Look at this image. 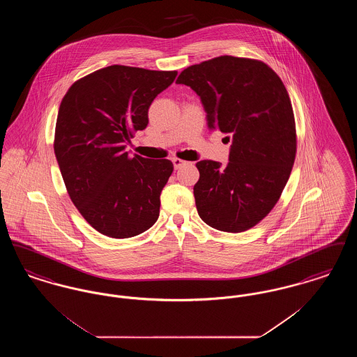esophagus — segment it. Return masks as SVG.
I'll return each mask as SVG.
<instances>
[{"instance_id": "34e87169", "label": "esophagus", "mask_w": 357, "mask_h": 357, "mask_svg": "<svg viewBox=\"0 0 357 357\" xmlns=\"http://www.w3.org/2000/svg\"><path fill=\"white\" fill-rule=\"evenodd\" d=\"M185 163H186V162L182 160V159H179V158H172V165H174V169H175V170L181 169Z\"/></svg>"}]
</instances>
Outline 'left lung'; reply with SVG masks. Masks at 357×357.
Instances as JSON below:
<instances>
[{"label":"left lung","mask_w":357,"mask_h":357,"mask_svg":"<svg viewBox=\"0 0 357 357\" xmlns=\"http://www.w3.org/2000/svg\"><path fill=\"white\" fill-rule=\"evenodd\" d=\"M176 84L199 96L208 130L231 140L226 166L197 163L198 214L217 230L245 231L271 213L294 163L296 124L288 91L265 63L234 56L191 66Z\"/></svg>","instance_id":"obj_1"}]
</instances>
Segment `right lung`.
Masks as SVG:
<instances>
[{"label":"right lung","mask_w":357,"mask_h":357,"mask_svg":"<svg viewBox=\"0 0 357 357\" xmlns=\"http://www.w3.org/2000/svg\"><path fill=\"white\" fill-rule=\"evenodd\" d=\"M176 70L111 66L69 88L59 108L54 155L73 204L93 229L111 238L149 230L172 163L126 151L149 124L153 99Z\"/></svg>","instance_id":"add662e5"}]
</instances>
